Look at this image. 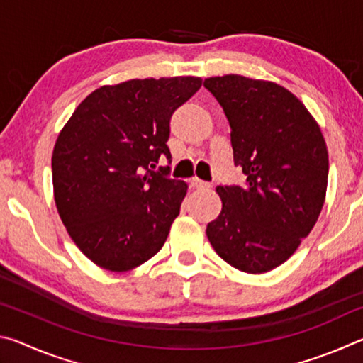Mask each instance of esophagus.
<instances>
[{"label":"esophagus","mask_w":363,"mask_h":363,"mask_svg":"<svg viewBox=\"0 0 363 363\" xmlns=\"http://www.w3.org/2000/svg\"><path fill=\"white\" fill-rule=\"evenodd\" d=\"M190 187H194V189H205V187H210V184L200 181L199 177H194V179H190Z\"/></svg>","instance_id":"obj_1"}]
</instances>
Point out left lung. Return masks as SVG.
<instances>
[{"label": "left lung", "mask_w": 363, "mask_h": 363, "mask_svg": "<svg viewBox=\"0 0 363 363\" xmlns=\"http://www.w3.org/2000/svg\"><path fill=\"white\" fill-rule=\"evenodd\" d=\"M230 125L233 163L245 186H219V216L206 225L214 251L242 272L284 264L309 235L328 184L320 126L284 86L242 75L205 79Z\"/></svg>", "instance_id": "obj_1"}]
</instances>
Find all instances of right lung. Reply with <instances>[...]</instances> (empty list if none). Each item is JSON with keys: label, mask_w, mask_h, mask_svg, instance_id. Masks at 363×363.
I'll return each mask as SVG.
<instances>
[{"label": "right lung", "mask_w": 363, "mask_h": 363, "mask_svg": "<svg viewBox=\"0 0 363 363\" xmlns=\"http://www.w3.org/2000/svg\"><path fill=\"white\" fill-rule=\"evenodd\" d=\"M199 77L101 86L75 108L52 150L54 200L67 232L96 266L126 272L167 242L187 194L171 179L169 120Z\"/></svg>", "instance_id": "right-lung-1"}]
</instances>
